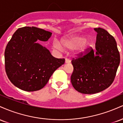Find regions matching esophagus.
Returning <instances> with one entry per match:
<instances>
[{
	"label": "esophagus",
	"instance_id": "esophagus-1",
	"mask_svg": "<svg viewBox=\"0 0 123 123\" xmlns=\"http://www.w3.org/2000/svg\"><path fill=\"white\" fill-rule=\"evenodd\" d=\"M70 60L68 58H66L65 59V63H70Z\"/></svg>",
	"mask_w": 123,
	"mask_h": 123
}]
</instances>
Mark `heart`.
<instances>
[{
  "label": "heart",
  "instance_id": "1",
  "mask_svg": "<svg viewBox=\"0 0 123 123\" xmlns=\"http://www.w3.org/2000/svg\"><path fill=\"white\" fill-rule=\"evenodd\" d=\"M89 40L84 39L81 36H71L63 37L61 40V46L63 49L66 50H72L76 49V53H81L84 51L88 46ZM53 47L56 49H61L60 44L57 42H54Z\"/></svg>",
  "mask_w": 123,
  "mask_h": 123
}]
</instances>
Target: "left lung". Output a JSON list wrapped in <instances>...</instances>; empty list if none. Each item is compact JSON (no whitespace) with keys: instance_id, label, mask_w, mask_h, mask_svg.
Returning a JSON list of instances; mask_svg holds the SVG:
<instances>
[{"instance_id":"left-lung-1","label":"left lung","mask_w":123,"mask_h":123,"mask_svg":"<svg viewBox=\"0 0 123 123\" xmlns=\"http://www.w3.org/2000/svg\"><path fill=\"white\" fill-rule=\"evenodd\" d=\"M97 32L95 52L92 48L72 60L71 83L76 91L92 94L108 88L115 80L120 63V53L115 38L101 28Z\"/></svg>"}]
</instances>
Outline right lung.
Masks as SVG:
<instances>
[{
    "label": "right lung",
    "instance_id": "right-lung-1",
    "mask_svg": "<svg viewBox=\"0 0 123 123\" xmlns=\"http://www.w3.org/2000/svg\"><path fill=\"white\" fill-rule=\"evenodd\" d=\"M52 33L34 26L18 28L5 51V70L8 79L21 90L35 91L43 88L64 58L54 57L49 50L36 43L46 42Z\"/></svg>",
    "mask_w": 123,
    "mask_h": 123
}]
</instances>
